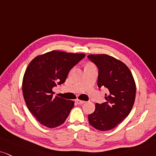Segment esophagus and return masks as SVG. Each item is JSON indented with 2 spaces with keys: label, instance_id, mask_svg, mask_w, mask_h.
<instances>
[{
  "label": "esophagus",
  "instance_id": "1",
  "mask_svg": "<svg viewBox=\"0 0 156 156\" xmlns=\"http://www.w3.org/2000/svg\"><path fill=\"white\" fill-rule=\"evenodd\" d=\"M75 102H76V103H77V104H80V105H82V104H83V103H85V102H84V101H81V100H79V99H76V101H75Z\"/></svg>",
  "mask_w": 156,
  "mask_h": 156
}]
</instances>
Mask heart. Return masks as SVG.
I'll use <instances>...</instances> for the list:
<instances>
[{
    "mask_svg": "<svg viewBox=\"0 0 156 156\" xmlns=\"http://www.w3.org/2000/svg\"><path fill=\"white\" fill-rule=\"evenodd\" d=\"M87 66H93V64L92 63H88V64H87Z\"/></svg>",
    "mask_w": 156,
    "mask_h": 156,
    "instance_id": "obj_1",
    "label": "heart"
}]
</instances>
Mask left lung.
I'll return each instance as SVG.
<instances>
[{"mask_svg": "<svg viewBox=\"0 0 156 156\" xmlns=\"http://www.w3.org/2000/svg\"><path fill=\"white\" fill-rule=\"evenodd\" d=\"M87 57L98 69V87H105L109 92L105 95L106 102L96 103L88 120L96 129L108 131L129 114L135 101L136 84L131 71L120 60L107 54H90Z\"/></svg>", "mask_w": 156, "mask_h": 156, "instance_id": "obj_1", "label": "left lung"}]
</instances>
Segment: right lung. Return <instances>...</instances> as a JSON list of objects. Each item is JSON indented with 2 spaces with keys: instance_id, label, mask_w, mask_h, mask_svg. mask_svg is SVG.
Wrapping results in <instances>:
<instances>
[{
  "instance_id": "obj_1",
  "label": "right lung",
  "mask_w": 156,
  "mask_h": 156,
  "mask_svg": "<svg viewBox=\"0 0 156 156\" xmlns=\"http://www.w3.org/2000/svg\"><path fill=\"white\" fill-rule=\"evenodd\" d=\"M84 56V53L52 51L29 63L23 77V96L29 111L42 125L54 128L66 121L74 102L53 97V87L63 84L69 71Z\"/></svg>"
}]
</instances>
